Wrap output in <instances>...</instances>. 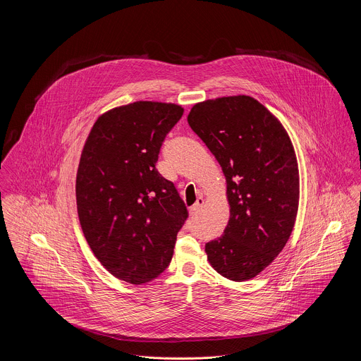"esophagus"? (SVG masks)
Segmentation results:
<instances>
[{
	"instance_id": "1",
	"label": "esophagus",
	"mask_w": 361,
	"mask_h": 361,
	"mask_svg": "<svg viewBox=\"0 0 361 361\" xmlns=\"http://www.w3.org/2000/svg\"><path fill=\"white\" fill-rule=\"evenodd\" d=\"M202 205H204V198H202V197H198L197 201H195V204H194L192 207H190V214H191V215H195V214L201 209Z\"/></svg>"
}]
</instances>
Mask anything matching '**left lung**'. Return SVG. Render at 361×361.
Instances as JSON below:
<instances>
[{"mask_svg": "<svg viewBox=\"0 0 361 361\" xmlns=\"http://www.w3.org/2000/svg\"><path fill=\"white\" fill-rule=\"evenodd\" d=\"M187 120L226 181L228 225L205 244L207 259L229 281H250L281 254L295 226L299 169L293 145L279 118L247 94L195 103Z\"/></svg>", "mask_w": 361, "mask_h": 361, "instance_id": "1", "label": "left lung"}]
</instances>
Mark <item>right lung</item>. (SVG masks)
<instances>
[{"label": "right lung", "mask_w": 361, "mask_h": 361, "mask_svg": "<svg viewBox=\"0 0 361 361\" xmlns=\"http://www.w3.org/2000/svg\"><path fill=\"white\" fill-rule=\"evenodd\" d=\"M184 113L176 103L139 100L97 117L76 174L83 235L97 261L133 285L170 264L188 212L174 184L156 169L160 147Z\"/></svg>", "instance_id": "right-lung-1"}]
</instances>
